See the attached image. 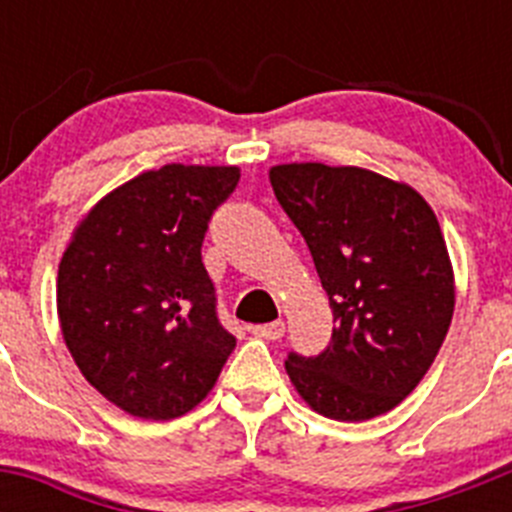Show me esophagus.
Masks as SVG:
<instances>
[{"mask_svg":"<svg viewBox=\"0 0 512 512\" xmlns=\"http://www.w3.org/2000/svg\"><path fill=\"white\" fill-rule=\"evenodd\" d=\"M251 333L256 338H266V341H279L284 336V320H274V323L251 325Z\"/></svg>","mask_w":512,"mask_h":512,"instance_id":"esophagus-1","label":"esophagus"}]
</instances>
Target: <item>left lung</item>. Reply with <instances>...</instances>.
Wrapping results in <instances>:
<instances>
[{
    "label": "left lung",
    "mask_w": 512,
    "mask_h": 512,
    "mask_svg": "<svg viewBox=\"0 0 512 512\" xmlns=\"http://www.w3.org/2000/svg\"><path fill=\"white\" fill-rule=\"evenodd\" d=\"M269 179L310 248L336 323L323 354L287 356L289 379L325 418L390 413L431 369L454 315L436 212L410 184L359 166L279 164Z\"/></svg>",
    "instance_id": "8db88e82"
}]
</instances>
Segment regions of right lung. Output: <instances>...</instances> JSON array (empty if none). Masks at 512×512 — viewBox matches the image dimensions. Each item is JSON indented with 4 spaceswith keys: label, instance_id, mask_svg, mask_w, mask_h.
<instances>
[{
    "label": "right lung",
    "instance_id": "right-lung-1",
    "mask_svg": "<svg viewBox=\"0 0 512 512\" xmlns=\"http://www.w3.org/2000/svg\"><path fill=\"white\" fill-rule=\"evenodd\" d=\"M238 179V166L143 171L104 194L71 233L56 284L63 341L94 390L128 415L189 413L233 354L202 241Z\"/></svg>",
    "mask_w": 512,
    "mask_h": 512
}]
</instances>
